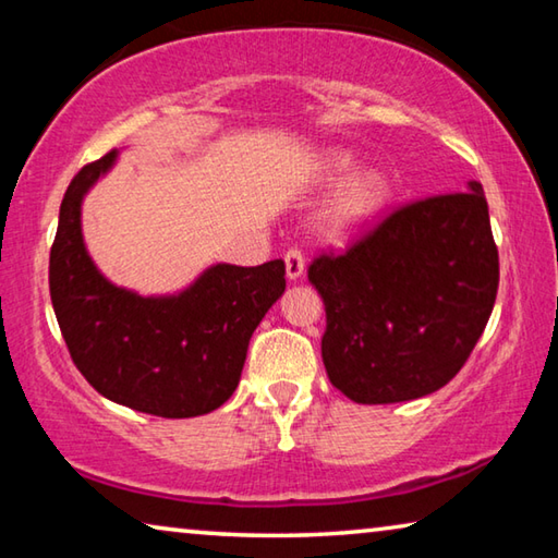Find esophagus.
<instances>
[{
	"mask_svg": "<svg viewBox=\"0 0 558 558\" xmlns=\"http://www.w3.org/2000/svg\"><path fill=\"white\" fill-rule=\"evenodd\" d=\"M286 272L290 280H298L305 272V258H302L300 248H290L286 253Z\"/></svg>",
	"mask_w": 558,
	"mask_h": 558,
	"instance_id": "esophagus-1",
	"label": "esophagus"
}]
</instances>
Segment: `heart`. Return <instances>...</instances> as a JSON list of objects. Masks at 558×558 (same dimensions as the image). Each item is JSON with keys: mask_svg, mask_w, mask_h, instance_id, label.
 Returning <instances> with one entry per match:
<instances>
[{"mask_svg": "<svg viewBox=\"0 0 558 558\" xmlns=\"http://www.w3.org/2000/svg\"><path fill=\"white\" fill-rule=\"evenodd\" d=\"M354 167L356 159L344 149H327L315 159V169L327 179H342L352 174ZM391 194L393 186L389 177L379 169H362L352 174L335 189V194L325 204L323 223L327 233L335 239H349V235L364 231L386 209Z\"/></svg>", "mask_w": 558, "mask_h": 558, "instance_id": "obj_1", "label": "heart"}]
</instances>
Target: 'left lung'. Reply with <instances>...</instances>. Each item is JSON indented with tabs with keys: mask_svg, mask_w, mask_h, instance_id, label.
Returning <instances> with one entry per match:
<instances>
[{
	"mask_svg": "<svg viewBox=\"0 0 558 558\" xmlns=\"http://www.w3.org/2000/svg\"><path fill=\"white\" fill-rule=\"evenodd\" d=\"M307 278L325 302L323 362L356 403H399L446 386L493 315L499 258L480 182L405 204Z\"/></svg>",
	"mask_w": 558,
	"mask_h": 558,
	"instance_id": "obj_1",
	"label": "left lung"
}]
</instances>
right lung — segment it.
<instances>
[{
  "label": "right lung",
  "mask_w": 558,
  "mask_h": 558,
  "mask_svg": "<svg viewBox=\"0 0 558 558\" xmlns=\"http://www.w3.org/2000/svg\"><path fill=\"white\" fill-rule=\"evenodd\" d=\"M112 149L73 177L51 245L53 313L73 364L100 396L140 413L192 418L239 386L251 335L286 292V263H216L174 295H137L98 270L81 229L90 186L116 165Z\"/></svg>",
  "instance_id": "obj_1"
}]
</instances>
